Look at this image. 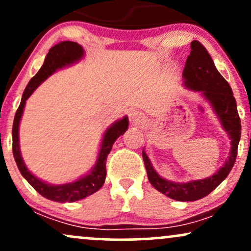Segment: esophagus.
I'll list each match as a JSON object with an SVG mask.
<instances>
[{
  "instance_id": "34e87169",
  "label": "esophagus",
  "mask_w": 251,
  "mask_h": 251,
  "mask_svg": "<svg viewBox=\"0 0 251 251\" xmlns=\"http://www.w3.org/2000/svg\"><path fill=\"white\" fill-rule=\"evenodd\" d=\"M129 122L133 124V125H139V124L144 122L143 114L138 111L129 112Z\"/></svg>"
}]
</instances>
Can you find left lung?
<instances>
[{"label":"left lung","mask_w":251,"mask_h":251,"mask_svg":"<svg viewBox=\"0 0 251 251\" xmlns=\"http://www.w3.org/2000/svg\"><path fill=\"white\" fill-rule=\"evenodd\" d=\"M184 83L190 89L201 92L217 114L218 119L231 139V151L222 168L216 174L200 180L176 183L164 179L155 172L148 154L143 151V159L150 183L169 198L180 201H194L208 196L227 177L234 166L241 138V119L232 89L215 67L211 56L203 45L191 42V51L183 71Z\"/></svg>","instance_id":"8db88e82"}]
</instances>
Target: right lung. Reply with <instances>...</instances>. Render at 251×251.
Masks as SVG:
<instances>
[{
    "mask_svg": "<svg viewBox=\"0 0 251 251\" xmlns=\"http://www.w3.org/2000/svg\"><path fill=\"white\" fill-rule=\"evenodd\" d=\"M83 54H85V51H83L81 46L73 41H62L57 43L54 47H51L48 51L47 56H46L42 67L40 68V71L37 72L35 75L31 77L29 83L25 87L21 103L17 108L13 124V154L20 172L40 195L50 201H59V203L83 200V198L93 195L94 192H97L98 190L101 188L106 178L107 155L111 152L112 146H113V143L116 142L117 138L124 134V132L128 127V118L124 117L122 120H118L111 127L106 129L94 168L92 169V171L88 175L82 176L81 178L73 181V183L62 184V185H51V184H47L39 179V178H36L30 171H28L27 166H25L24 159L21 157L19 144V125L22 113H24L25 100L31 96V93L35 91L37 86H40V83L45 81L56 70L79 61L83 56Z\"/></svg>",
    "mask_w": 251,
    "mask_h": 251,
    "instance_id": "right-lung-1",
    "label": "right lung"
}]
</instances>
